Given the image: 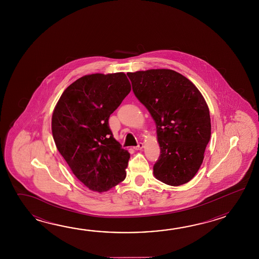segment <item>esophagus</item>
Here are the masks:
<instances>
[{
    "label": "esophagus",
    "mask_w": 259,
    "mask_h": 259,
    "mask_svg": "<svg viewBox=\"0 0 259 259\" xmlns=\"http://www.w3.org/2000/svg\"><path fill=\"white\" fill-rule=\"evenodd\" d=\"M143 148V143H138L137 146H134L133 149L134 150H142Z\"/></svg>",
    "instance_id": "esophagus-1"
}]
</instances>
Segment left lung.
Wrapping results in <instances>:
<instances>
[{
  "label": "left lung",
  "mask_w": 259,
  "mask_h": 259,
  "mask_svg": "<svg viewBox=\"0 0 259 259\" xmlns=\"http://www.w3.org/2000/svg\"><path fill=\"white\" fill-rule=\"evenodd\" d=\"M132 91L156 124L160 156L154 165L158 181L187 183L197 173L211 136L209 109L192 81L170 69L127 73Z\"/></svg>",
  "instance_id": "8db88e82"
}]
</instances>
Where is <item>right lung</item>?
I'll return each instance as SVG.
<instances>
[{"label": "right lung", "mask_w": 259, "mask_h": 259, "mask_svg": "<svg viewBox=\"0 0 259 259\" xmlns=\"http://www.w3.org/2000/svg\"><path fill=\"white\" fill-rule=\"evenodd\" d=\"M131 90L122 72L92 74L69 85L55 105V145L74 175L94 192H106L126 178L131 154L113 137L108 120Z\"/></svg>", "instance_id": "1"}]
</instances>
